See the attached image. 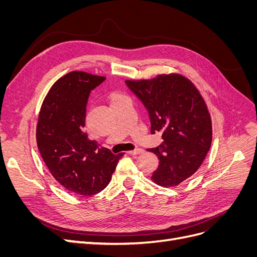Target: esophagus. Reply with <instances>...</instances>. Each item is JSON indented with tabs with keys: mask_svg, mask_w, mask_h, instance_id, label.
I'll use <instances>...</instances> for the list:
<instances>
[{
	"mask_svg": "<svg viewBox=\"0 0 257 257\" xmlns=\"http://www.w3.org/2000/svg\"><path fill=\"white\" fill-rule=\"evenodd\" d=\"M144 152V149H141V148H137V149H134V150H131L128 151L130 154L132 155H135V154H139V153H143Z\"/></svg>",
	"mask_w": 257,
	"mask_h": 257,
	"instance_id": "1",
	"label": "esophagus"
}]
</instances>
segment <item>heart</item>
<instances>
[{
    "mask_svg": "<svg viewBox=\"0 0 257 257\" xmlns=\"http://www.w3.org/2000/svg\"><path fill=\"white\" fill-rule=\"evenodd\" d=\"M115 97H118V95H115V96H113V98H115Z\"/></svg>",
    "mask_w": 257,
    "mask_h": 257,
    "instance_id": "1",
    "label": "heart"
}]
</instances>
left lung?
<instances>
[{
    "mask_svg": "<svg viewBox=\"0 0 257 257\" xmlns=\"http://www.w3.org/2000/svg\"><path fill=\"white\" fill-rule=\"evenodd\" d=\"M125 84L149 113L151 134L161 132L164 141L148 150L160 161L152 179L164 186L181 183L199 168L211 146V119L203 97L189 79L176 74Z\"/></svg>",
    "mask_w": 257,
    "mask_h": 257,
    "instance_id": "8db88e82",
    "label": "left lung"
}]
</instances>
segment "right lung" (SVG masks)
Instances as JSON below:
<instances>
[{
  "mask_svg": "<svg viewBox=\"0 0 257 257\" xmlns=\"http://www.w3.org/2000/svg\"><path fill=\"white\" fill-rule=\"evenodd\" d=\"M105 79L84 72L61 77L38 116L36 141L45 164L63 188L78 195L92 196L104 190L123 157L91 141L83 128L90 93Z\"/></svg>",
  "mask_w": 257,
  "mask_h": 257,
  "instance_id": "obj_1",
  "label": "right lung"
}]
</instances>
